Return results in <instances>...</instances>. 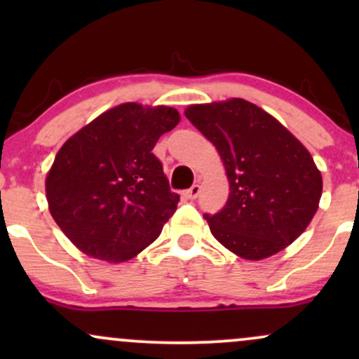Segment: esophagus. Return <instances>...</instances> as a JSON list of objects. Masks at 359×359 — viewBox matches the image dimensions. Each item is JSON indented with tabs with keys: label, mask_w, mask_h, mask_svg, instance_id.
Instances as JSON below:
<instances>
[{
	"label": "esophagus",
	"mask_w": 359,
	"mask_h": 359,
	"mask_svg": "<svg viewBox=\"0 0 359 359\" xmlns=\"http://www.w3.org/2000/svg\"><path fill=\"white\" fill-rule=\"evenodd\" d=\"M199 194H201V185L199 184H194L191 189H187V191L184 192V196L187 197V199L192 201V199H196V197L199 196Z\"/></svg>",
	"instance_id": "34e87169"
}]
</instances>
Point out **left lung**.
<instances>
[{"label":"left lung","instance_id":"1","mask_svg":"<svg viewBox=\"0 0 359 359\" xmlns=\"http://www.w3.org/2000/svg\"><path fill=\"white\" fill-rule=\"evenodd\" d=\"M185 116L219 151L228 203L204 214L212 236L245 259H263L306 231L319 208L323 177L285 126L240 97L192 104Z\"/></svg>","mask_w":359,"mask_h":359}]
</instances>
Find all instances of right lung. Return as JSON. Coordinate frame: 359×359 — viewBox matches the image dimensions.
I'll return each mask as SVG.
<instances>
[{
    "instance_id": "1",
    "label": "right lung",
    "mask_w": 359,
    "mask_h": 359,
    "mask_svg": "<svg viewBox=\"0 0 359 359\" xmlns=\"http://www.w3.org/2000/svg\"><path fill=\"white\" fill-rule=\"evenodd\" d=\"M179 121L168 106L125 102L57 151L45 180L48 209L82 253L126 262L158 238L180 197L151 150Z\"/></svg>"
}]
</instances>
